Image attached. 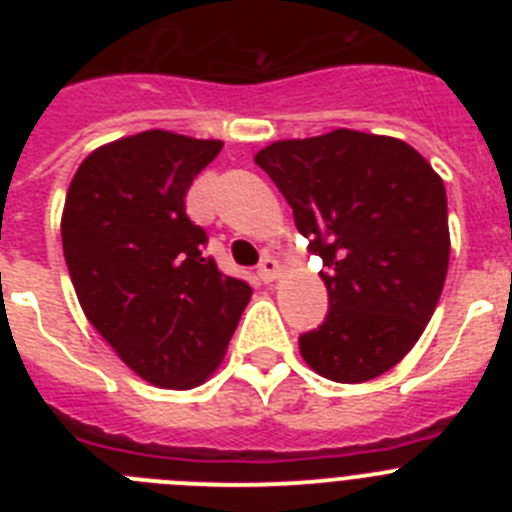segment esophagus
<instances>
[{
  "label": "esophagus",
  "mask_w": 512,
  "mask_h": 512,
  "mask_svg": "<svg viewBox=\"0 0 512 512\" xmlns=\"http://www.w3.org/2000/svg\"><path fill=\"white\" fill-rule=\"evenodd\" d=\"M279 261L274 259V256H264V259H261V264H259V277H261V282H274V279L279 277Z\"/></svg>",
  "instance_id": "34e87169"
}]
</instances>
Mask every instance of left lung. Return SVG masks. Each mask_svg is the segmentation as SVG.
<instances>
[{"label": "left lung", "mask_w": 512, "mask_h": 512, "mask_svg": "<svg viewBox=\"0 0 512 512\" xmlns=\"http://www.w3.org/2000/svg\"><path fill=\"white\" fill-rule=\"evenodd\" d=\"M253 161L325 266L330 307L300 336L302 359L343 384L390 372L431 320L449 271L441 176L405 140L346 128L277 140Z\"/></svg>", "instance_id": "1"}]
</instances>
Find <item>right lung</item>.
<instances>
[{
    "label": "right lung",
    "instance_id": "right-lung-1",
    "mask_svg": "<svg viewBox=\"0 0 512 512\" xmlns=\"http://www.w3.org/2000/svg\"><path fill=\"white\" fill-rule=\"evenodd\" d=\"M220 148L169 130L120 138L81 161L63 205V256L81 310L156 387L205 382L251 300L243 279L205 256L207 233L184 207Z\"/></svg>",
    "mask_w": 512,
    "mask_h": 512
}]
</instances>
